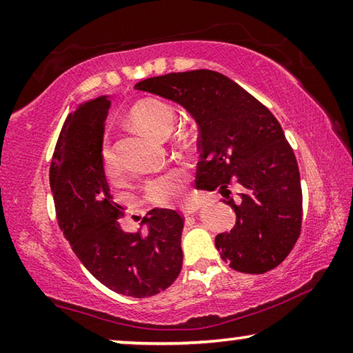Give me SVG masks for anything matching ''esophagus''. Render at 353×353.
I'll use <instances>...</instances> for the list:
<instances>
[{
  "label": "esophagus",
  "instance_id": "esophagus-1",
  "mask_svg": "<svg viewBox=\"0 0 353 353\" xmlns=\"http://www.w3.org/2000/svg\"><path fill=\"white\" fill-rule=\"evenodd\" d=\"M199 209V205L198 204H188V205H185V207H183V209H182V214L183 215H193L194 214V212H196Z\"/></svg>",
  "mask_w": 353,
  "mask_h": 353
}]
</instances>
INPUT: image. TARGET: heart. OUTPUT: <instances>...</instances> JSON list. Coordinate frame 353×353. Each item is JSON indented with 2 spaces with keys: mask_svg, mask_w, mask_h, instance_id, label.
<instances>
[{
  "mask_svg": "<svg viewBox=\"0 0 353 353\" xmlns=\"http://www.w3.org/2000/svg\"><path fill=\"white\" fill-rule=\"evenodd\" d=\"M128 121L149 135L165 138L170 135L172 127H174L176 111L163 100L146 99L133 105L130 113H128ZM100 160H102V168L106 176L114 177L119 174V165H117L113 149L108 143L102 146ZM183 181H185V172L183 171H168L165 174L149 179L146 187H144V193H146V198L150 203L155 205H170L182 198Z\"/></svg>",
  "mask_w": 353,
  "mask_h": 353,
  "instance_id": "heart-1",
  "label": "heart"
}]
</instances>
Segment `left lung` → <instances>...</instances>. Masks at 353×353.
I'll use <instances>...</instances> for the list:
<instances>
[{
  "label": "left lung",
  "instance_id": "obj_1",
  "mask_svg": "<svg viewBox=\"0 0 353 353\" xmlns=\"http://www.w3.org/2000/svg\"><path fill=\"white\" fill-rule=\"evenodd\" d=\"M150 92L185 108L199 128V190L229 183L242 188L231 232L218 234L215 247L229 267L265 273L286 259L300 236L301 187L294 150L276 117L231 78L214 70H190L143 80Z\"/></svg>",
  "mask_w": 353,
  "mask_h": 353
}]
</instances>
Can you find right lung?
<instances>
[{
    "mask_svg": "<svg viewBox=\"0 0 353 353\" xmlns=\"http://www.w3.org/2000/svg\"><path fill=\"white\" fill-rule=\"evenodd\" d=\"M110 105L108 97H97L67 116L50 166L56 216L78 259L103 286L127 297H152L181 273L183 218L152 209L141 221L146 234L121 228L122 207L110 194L100 160Z\"/></svg>",
    "mask_w": 353,
    "mask_h": 353,
    "instance_id": "obj_1",
    "label": "right lung"
}]
</instances>
